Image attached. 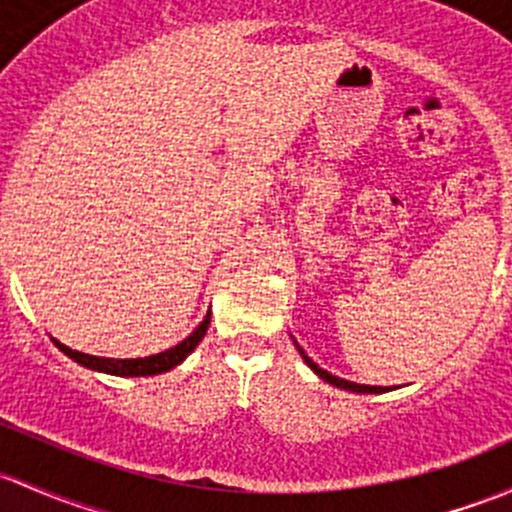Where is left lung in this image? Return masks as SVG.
<instances>
[{
  "label": "left lung",
  "mask_w": 512,
  "mask_h": 512,
  "mask_svg": "<svg viewBox=\"0 0 512 512\" xmlns=\"http://www.w3.org/2000/svg\"><path fill=\"white\" fill-rule=\"evenodd\" d=\"M294 346H297V341H294ZM297 351H299L301 358H304V363L309 365V368L314 370V373L319 375V378L324 380V383H328V385H333V387H341V390H348V392H363V395H368V392H370V395H373V392H383V387H375V385H358V383H351V380L336 378V375H331V373H328V370L319 368V365H316L314 360H311L309 355L304 353V348L297 346Z\"/></svg>",
  "instance_id": "left-lung-1"
}]
</instances>
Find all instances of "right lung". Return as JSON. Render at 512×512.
I'll use <instances>...</instances> for the list:
<instances>
[{"mask_svg": "<svg viewBox=\"0 0 512 512\" xmlns=\"http://www.w3.org/2000/svg\"><path fill=\"white\" fill-rule=\"evenodd\" d=\"M208 324H211V311L203 316L201 324L193 328L184 341L176 343L174 348H166V351H161V353L147 355V358H100V355H88V353L73 351V348L63 346L61 341H56V338H51V341L56 343L58 351L66 353L68 358L75 360L78 365H83V368L95 370V373L117 375V378H147V375L166 373V370H171V368H176V365L184 363L188 355L193 353V348L203 341V336H206V331H208Z\"/></svg>", "mask_w": 512, "mask_h": 512, "instance_id": "1", "label": "right lung"}]
</instances>
